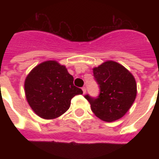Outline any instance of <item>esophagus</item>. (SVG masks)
<instances>
[{
    "label": "esophagus",
    "mask_w": 159,
    "mask_h": 159,
    "mask_svg": "<svg viewBox=\"0 0 159 159\" xmlns=\"http://www.w3.org/2000/svg\"><path fill=\"white\" fill-rule=\"evenodd\" d=\"M82 90H83V92H84V94H86V88L85 87H84V88H82Z\"/></svg>",
    "instance_id": "esophagus-1"
}]
</instances>
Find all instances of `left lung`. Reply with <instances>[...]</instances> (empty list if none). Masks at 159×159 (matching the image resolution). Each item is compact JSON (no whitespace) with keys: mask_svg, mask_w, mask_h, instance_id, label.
Listing matches in <instances>:
<instances>
[{"mask_svg":"<svg viewBox=\"0 0 159 159\" xmlns=\"http://www.w3.org/2000/svg\"><path fill=\"white\" fill-rule=\"evenodd\" d=\"M100 92L98 98H85L93 113L101 120L113 122L121 119L134 102L137 84L134 75L120 64L107 60L93 68Z\"/></svg>","mask_w":159,"mask_h":159,"instance_id":"1","label":"left lung"}]
</instances>
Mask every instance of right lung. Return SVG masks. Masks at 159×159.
I'll return each mask as SVG.
<instances>
[{"label": "right lung", "mask_w": 159, "mask_h": 159, "mask_svg": "<svg viewBox=\"0 0 159 159\" xmlns=\"http://www.w3.org/2000/svg\"><path fill=\"white\" fill-rule=\"evenodd\" d=\"M74 78L64 65L47 60L33 68L25 80V97L32 111L44 119H53L65 113L71 99L83 94L73 84Z\"/></svg>", "instance_id": "right-lung-1"}]
</instances>
